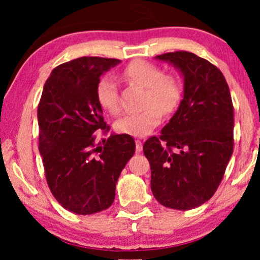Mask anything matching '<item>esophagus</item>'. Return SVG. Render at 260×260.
<instances>
[{"instance_id": "esophagus-1", "label": "esophagus", "mask_w": 260, "mask_h": 260, "mask_svg": "<svg viewBox=\"0 0 260 260\" xmlns=\"http://www.w3.org/2000/svg\"><path fill=\"white\" fill-rule=\"evenodd\" d=\"M136 153H140L142 151V142L140 140H136Z\"/></svg>"}]
</instances>
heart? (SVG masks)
<instances>
[{
  "instance_id": "1",
  "label": "heart",
  "mask_w": 260,
  "mask_h": 260,
  "mask_svg": "<svg viewBox=\"0 0 260 260\" xmlns=\"http://www.w3.org/2000/svg\"><path fill=\"white\" fill-rule=\"evenodd\" d=\"M124 78L133 84L145 87L141 106L142 111L125 115L115 124L118 133L134 137H145L160 124L163 112L173 113L181 100L182 88L178 79L166 74L155 64L136 59L125 67ZM96 100L99 105L112 115L121 111L117 82L112 76L100 79L96 86Z\"/></svg>"
}]
</instances>
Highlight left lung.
<instances>
[{
	"label": "left lung",
	"mask_w": 260,
	"mask_h": 260,
	"mask_svg": "<svg viewBox=\"0 0 260 260\" xmlns=\"http://www.w3.org/2000/svg\"><path fill=\"white\" fill-rule=\"evenodd\" d=\"M184 75V99L159 136L143 153L151 166V190L161 206L188 210L218 190L234 152V106L222 73L186 51L155 57Z\"/></svg>",
	"instance_id": "left-lung-1"
}]
</instances>
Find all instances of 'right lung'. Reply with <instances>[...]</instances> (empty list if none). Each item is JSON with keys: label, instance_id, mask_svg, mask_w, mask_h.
Masks as SVG:
<instances>
[{"label": "right lung", "instance_id": "obj_1", "mask_svg": "<svg viewBox=\"0 0 260 260\" xmlns=\"http://www.w3.org/2000/svg\"><path fill=\"white\" fill-rule=\"evenodd\" d=\"M120 62L81 57L52 70L38 106L39 149L48 187L57 202L79 215L112 206L115 184L135 153L129 135H111L96 143L97 131L109 125L96 100L101 75Z\"/></svg>", "mask_w": 260, "mask_h": 260}]
</instances>
